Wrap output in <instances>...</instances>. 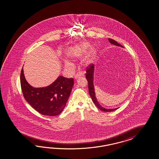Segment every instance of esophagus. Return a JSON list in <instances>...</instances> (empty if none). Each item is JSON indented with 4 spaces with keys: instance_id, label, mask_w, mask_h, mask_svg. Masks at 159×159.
I'll return each instance as SVG.
<instances>
[{
    "instance_id": "obj_1",
    "label": "esophagus",
    "mask_w": 159,
    "mask_h": 159,
    "mask_svg": "<svg viewBox=\"0 0 159 159\" xmlns=\"http://www.w3.org/2000/svg\"><path fill=\"white\" fill-rule=\"evenodd\" d=\"M83 76H84V73H83L78 72L77 74L75 75V79H78V78H79L80 77Z\"/></svg>"
}]
</instances>
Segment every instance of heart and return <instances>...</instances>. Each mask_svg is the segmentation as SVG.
<instances>
[{
    "instance_id": "1",
    "label": "heart",
    "mask_w": 159,
    "mask_h": 159,
    "mask_svg": "<svg viewBox=\"0 0 159 159\" xmlns=\"http://www.w3.org/2000/svg\"><path fill=\"white\" fill-rule=\"evenodd\" d=\"M89 45L88 43H83L80 45H79L73 51V54L76 57H82L84 53H86L89 49ZM97 51L95 48H93L90 53L89 54L88 57L85 59V63L88 65L90 63L93 62L94 60L95 57H96ZM65 66L66 67H69L70 66V63L67 62L65 64Z\"/></svg>"
}]
</instances>
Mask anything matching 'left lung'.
I'll list each match as a JSON object with an SVG mask.
<instances>
[{"instance_id":"obj_1","label":"left lung","mask_w":159,"mask_h":159,"mask_svg":"<svg viewBox=\"0 0 159 159\" xmlns=\"http://www.w3.org/2000/svg\"><path fill=\"white\" fill-rule=\"evenodd\" d=\"M108 41L110 43L116 45V46H118L120 47H123L120 44L116 43L115 40L112 39H108ZM94 64L92 63L91 65H89V67L87 68L86 73V78L88 82V85H89V94L90 95V96L92 97V100L93 101V102L95 104V105L97 106V107L98 108H99L100 110L102 111H105V112H111V111H115L116 109H118V108H114V109H107L106 108L100 104L99 102L97 100L96 97V94H95V90H94Z\"/></svg>"}]
</instances>
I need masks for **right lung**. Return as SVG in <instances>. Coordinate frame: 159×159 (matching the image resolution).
I'll use <instances>...</instances> for the list:
<instances>
[{"label":"right lung","instance_id":"1","mask_svg":"<svg viewBox=\"0 0 159 159\" xmlns=\"http://www.w3.org/2000/svg\"><path fill=\"white\" fill-rule=\"evenodd\" d=\"M20 83L24 98L33 108L44 116H55L61 114L65 107L74 80L73 78L59 76L48 86L35 88L27 82L22 68Z\"/></svg>","mask_w":159,"mask_h":159}]
</instances>
